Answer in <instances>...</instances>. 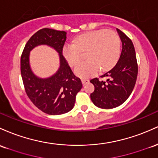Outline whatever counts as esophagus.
Wrapping results in <instances>:
<instances>
[{
    "mask_svg": "<svg viewBox=\"0 0 158 158\" xmlns=\"http://www.w3.org/2000/svg\"><path fill=\"white\" fill-rule=\"evenodd\" d=\"M81 81H82L83 84L86 85V84H88V83L89 82V80L87 79V78H82V79H81Z\"/></svg>",
    "mask_w": 158,
    "mask_h": 158,
    "instance_id": "34e87169",
    "label": "esophagus"
}]
</instances>
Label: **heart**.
Segmentation results:
<instances>
[{"label": "heart", "mask_w": 158, "mask_h": 158, "mask_svg": "<svg viewBox=\"0 0 158 158\" xmlns=\"http://www.w3.org/2000/svg\"><path fill=\"white\" fill-rule=\"evenodd\" d=\"M86 51L88 60L74 69L77 75L83 77L95 75L99 69L107 72L117 63L121 53V39L113 31L95 30L80 35L73 44H65L62 49L71 66L77 65L82 57L81 53Z\"/></svg>", "instance_id": "heart-1"}]
</instances>
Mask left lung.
Returning a JSON list of instances; mask_svg holds the SVG:
<instances>
[{
    "label": "left lung",
    "mask_w": 158,
    "mask_h": 158,
    "mask_svg": "<svg viewBox=\"0 0 158 158\" xmlns=\"http://www.w3.org/2000/svg\"><path fill=\"white\" fill-rule=\"evenodd\" d=\"M122 42V50L116 65L101 77L107 81L92 79L95 90L90 94L92 102L102 109H112L123 104L131 94L138 73L135 49L132 41L123 32L116 29Z\"/></svg>",
    "instance_id": "8db88e82"
}]
</instances>
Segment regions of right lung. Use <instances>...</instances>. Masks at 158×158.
<instances>
[{
    "mask_svg": "<svg viewBox=\"0 0 158 158\" xmlns=\"http://www.w3.org/2000/svg\"><path fill=\"white\" fill-rule=\"evenodd\" d=\"M65 40L66 32L43 28L30 38L21 56V74L27 95L37 108L49 115L70 111L74 107L77 93L83 86L81 79L74 75L63 56L62 49ZM40 44L51 46L60 54V69L48 79L37 78L29 67V51Z\"/></svg>",
    "mask_w": 158,
    "mask_h": 158,
    "instance_id": "obj_1",
    "label": "right lung"
}]
</instances>
